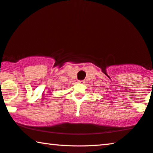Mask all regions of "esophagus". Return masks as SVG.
Instances as JSON below:
<instances>
[{
    "mask_svg": "<svg viewBox=\"0 0 153 153\" xmlns=\"http://www.w3.org/2000/svg\"><path fill=\"white\" fill-rule=\"evenodd\" d=\"M78 83H82V84H83V83H85V80H78Z\"/></svg>",
    "mask_w": 153,
    "mask_h": 153,
    "instance_id": "34e87169",
    "label": "esophagus"
}]
</instances>
